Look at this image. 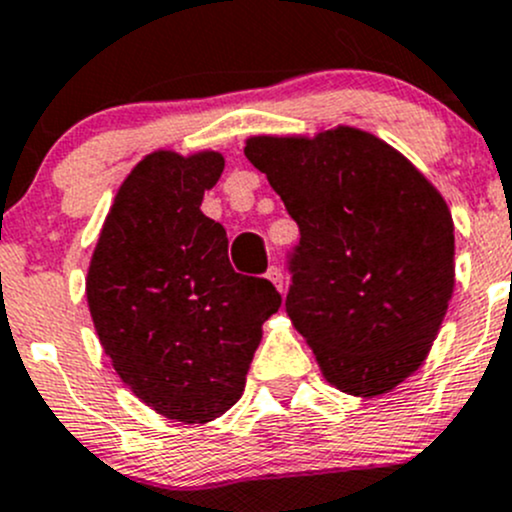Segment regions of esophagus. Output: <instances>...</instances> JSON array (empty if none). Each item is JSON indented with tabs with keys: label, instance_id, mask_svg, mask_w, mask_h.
Masks as SVG:
<instances>
[{
	"label": "esophagus",
	"instance_id": "1",
	"mask_svg": "<svg viewBox=\"0 0 512 512\" xmlns=\"http://www.w3.org/2000/svg\"><path fill=\"white\" fill-rule=\"evenodd\" d=\"M267 280L277 287V292H285V275H282L280 267H270V270H267Z\"/></svg>",
	"mask_w": 512,
	"mask_h": 512
}]
</instances>
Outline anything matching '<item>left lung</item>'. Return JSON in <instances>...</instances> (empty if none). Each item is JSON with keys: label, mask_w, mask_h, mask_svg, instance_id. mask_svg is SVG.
Masks as SVG:
<instances>
[{"label": "left lung", "mask_w": 512, "mask_h": 512, "mask_svg": "<svg viewBox=\"0 0 512 512\" xmlns=\"http://www.w3.org/2000/svg\"><path fill=\"white\" fill-rule=\"evenodd\" d=\"M245 156L299 225L287 317L339 391L374 399L421 369L453 285V218L436 185L369 131L250 136Z\"/></svg>", "instance_id": "1"}]
</instances>
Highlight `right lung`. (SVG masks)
<instances>
[{
  "label": "right lung",
  "instance_id": "obj_1",
  "mask_svg": "<svg viewBox=\"0 0 512 512\" xmlns=\"http://www.w3.org/2000/svg\"><path fill=\"white\" fill-rule=\"evenodd\" d=\"M223 153L158 148L118 188L86 275L103 352L146 406L183 423L223 416L245 391L262 324L280 309L272 282L237 275L225 227L205 218Z\"/></svg>",
  "mask_w": 512,
  "mask_h": 512
}]
</instances>
